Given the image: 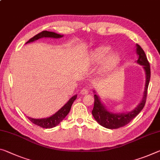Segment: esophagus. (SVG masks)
<instances>
[{
	"instance_id": "1",
	"label": "esophagus",
	"mask_w": 160,
	"mask_h": 160,
	"mask_svg": "<svg viewBox=\"0 0 160 160\" xmlns=\"http://www.w3.org/2000/svg\"><path fill=\"white\" fill-rule=\"evenodd\" d=\"M88 92H89V91H88V89H86V88H83V89L80 90V94L81 95H86V94L88 93Z\"/></svg>"
}]
</instances>
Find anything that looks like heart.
<instances>
[{"label":"heart","instance_id":"obj_1","mask_svg":"<svg viewBox=\"0 0 160 160\" xmlns=\"http://www.w3.org/2000/svg\"><path fill=\"white\" fill-rule=\"evenodd\" d=\"M111 48L109 46H99L96 48L91 53V60L93 62L102 61L103 59L102 68L104 70H110L115 68L120 61V56L118 53L110 52Z\"/></svg>","mask_w":160,"mask_h":160}]
</instances>
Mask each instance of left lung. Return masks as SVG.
Listing matches in <instances>:
<instances>
[{
    "label": "left lung",
    "mask_w": 160,
    "mask_h": 160,
    "mask_svg": "<svg viewBox=\"0 0 160 160\" xmlns=\"http://www.w3.org/2000/svg\"><path fill=\"white\" fill-rule=\"evenodd\" d=\"M137 53L139 55L138 63L139 65H143V68L146 72V83L145 88H144V95L141 102L135 110L127 114H114L109 112L105 109V107L101 103L100 99L97 95H94L95 102H94V108L92 111V114L95 120L102 125L104 128L108 129H118L125 126L130 123L138 114L141 112L143 108L145 105L147 95H148V85L150 80V65L148 58L145 55V52L140 45L137 44Z\"/></svg>",
    "instance_id": "obj_1"
}]
</instances>
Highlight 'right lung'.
Masks as SVG:
<instances>
[{"label":"right lung","instance_id":"add662e5","mask_svg":"<svg viewBox=\"0 0 160 160\" xmlns=\"http://www.w3.org/2000/svg\"><path fill=\"white\" fill-rule=\"evenodd\" d=\"M62 36L63 35L57 34L55 32L44 30V31L40 32V33L37 34L34 37H32V38H30L28 41L26 42V43L33 42L35 40L41 38H62ZM76 98H77V95H75L72 98H71L69 101L60 110H58L56 113L54 114L51 117H50V118L43 119H33L28 117V118L32 123L35 124V125L41 127L42 128H54V127L57 126L67 116L68 114L69 113L71 109V106H72L73 102L75 100Z\"/></svg>","mask_w":160,"mask_h":160}]
</instances>
